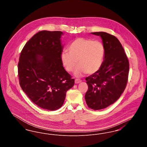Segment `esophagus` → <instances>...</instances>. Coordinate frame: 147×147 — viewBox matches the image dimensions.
I'll list each match as a JSON object with an SVG mask.
<instances>
[{"label":"esophagus","instance_id":"obj_1","mask_svg":"<svg viewBox=\"0 0 147 147\" xmlns=\"http://www.w3.org/2000/svg\"><path fill=\"white\" fill-rule=\"evenodd\" d=\"M81 82H82V80L79 79H75V83L76 84H79V83H80Z\"/></svg>","mask_w":147,"mask_h":147}]
</instances>
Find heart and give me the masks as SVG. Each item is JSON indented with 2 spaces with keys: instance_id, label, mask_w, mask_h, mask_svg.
I'll return each mask as SVG.
<instances>
[{
  "instance_id": "1",
  "label": "heart",
  "mask_w": 147,
  "mask_h": 147,
  "mask_svg": "<svg viewBox=\"0 0 147 147\" xmlns=\"http://www.w3.org/2000/svg\"><path fill=\"white\" fill-rule=\"evenodd\" d=\"M68 52L61 54V60L65 69L71 72L79 65L74 72L76 77L85 73L92 74L99 70L105 58V47L99 41L79 37L75 39L68 46Z\"/></svg>"
}]
</instances>
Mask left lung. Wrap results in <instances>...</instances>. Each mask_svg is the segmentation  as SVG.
Segmentation results:
<instances>
[{"instance_id":"obj_1","label":"left lung","mask_w":147,"mask_h":147,"mask_svg":"<svg viewBox=\"0 0 147 147\" xmlns=\"http://www.w3.org/2000/svg\"><path fill=\"white\" fill-rule=\"evenodd\" d=\"M91 34L101 38L105 58L101 68L85 79L88 90L85 99L89 108L98 110L113 104L123 92L128 80L129 62L115 36L105 32Z\"/></svg>"}]
</instances>
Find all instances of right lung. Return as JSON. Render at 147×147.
Wrapping results in <instances>:
<instances>
[{
  "label": "right lung",
  "mask_w": 147,
  "mask_h": 147,
  "mask_svg": "<svg viewBox=\"0 0 147 147\" xmlns=\"http://www.w3.org/2000/svg\"><path fill=\"white\" fill-rule=\"evenodd\" d=\"M63 35L61 31L38 32L25 44L18 63L22 90L35 104L50 111L62 106L67 91L74 84L61 60Z\"/></svg>",
  "instance_id": "obj_1"
}]
</instances>
